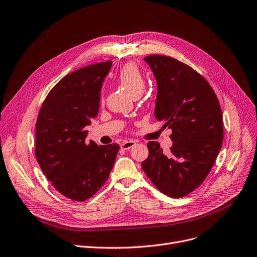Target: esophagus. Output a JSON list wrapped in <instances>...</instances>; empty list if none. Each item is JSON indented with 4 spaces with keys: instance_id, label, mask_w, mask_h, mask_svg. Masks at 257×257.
<instances>
[{
    "instance_id": "1",
    "label": "esophagus",
    "mask_w": 257,
    "mask_h": 257,
    "mask_svg": "<svg viewBox=\"0 0 257 257\" xmlns=\"http://www.w3.org/2000/svg\"><path fill=\"white\" fill-rule=\"evenodd\" d=\"M137 143L136 142H133V141H125V142H122L121 144H120V148L122 149V150H129L130 148H132L133 146H135Z\"/></svg>"
}]
</instances>
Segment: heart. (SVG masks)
Wrapping results in <instances>:
<instances>
[{
  "label": "heart",
  "instance_id": "1",
  "mask_svg": "<svg viewBox=\"0 0 257 257\" xmlns=\"http://www.w3.org/2000/svg\"><path fill=\"white\" fill-rule=\"evenodd\" d=\"M117 80L132 96L142 93L145 88L144 74L141 72L139 67L133 63H127L121 67L117 74Z\"/></svg>",
  "mask_w": 257,
  "mask_h": 257
}]
</instances>
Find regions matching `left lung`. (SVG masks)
<instances>
[{
  "label": "left lung",
  "instance_id": "left-lung-1",
  "mask_svg": "<svg viewBox=\"0 0 257 257\" xmlns=\"http://www.w3.org/2000/svg\"><path fill=\"white\" fill-rule=\"evenodd\" d=\"M158 86L154 116L172 130L173 145L165 154L149 142L142 168L166 195L183 197L204 182L224 139L218 99L204 77L188 65L164 55L144 59Z\"/></svg>",
  "mask_w": 257,
  "mask_h": 257
}]
</instances>
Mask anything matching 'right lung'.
Here are the masks:
<instances>
[{
  "label": "right lung",
  "instance_id": "right-lung-1",
  "mask_svg": "<svg viewBox=\"0 0 257 257\" xmlns=\"http://www.w3.org/2000/svg\"><path fill=\"white\" fill-rule=\"evenodd\" d=\"M112 62L75 70L55 85L44 101L36 125V156L57 190L84 202L97 192L113 168L117 144L86 143L98 113L101 89Z\"/></svg>",
  "mask_w": 257,
  "mask_h": 257
}]
</instances>
